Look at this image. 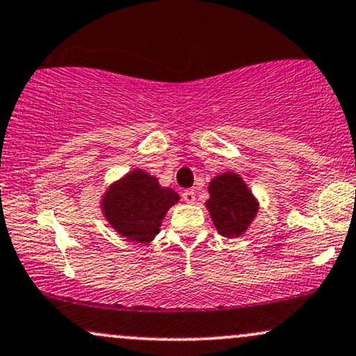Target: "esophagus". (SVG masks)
<instances>
[{
	"instance_id": "1",
	"label": "esophagus",
	"mask_w": 356,
	"mask_h": 356,
	"mask_svg": "<svg viewBox=\"0 0 356 356\" xmlns=\"http://www.w3.org/2000/svg\"><path fill=\"white\" fill-rule=\"evenodd\" d=\"M182 199H184V202H187V204H192L195 201V192L192 191V189H187V191H184L182 192Z\"/></svg>"
}]
</instances>
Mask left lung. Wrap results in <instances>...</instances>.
I'll return each mask as SVG.
<instances>
[{
	"label": "left lung",
	"instance_id": "1",
	"mask_svg": "<svg viewBox=\"0 0 356 356\" xmlns=\"http://www.w3.org/2000/svg\"><path fill=\"white\" fill-rule=\"evenodd\" d=\"M206 207L216 229L224 238H239L256 218L259 204L239 174L224 172L209 182Z\"/></svg>",
	"mask_w": 356,
	"mask_h": 356
}]
</instances>
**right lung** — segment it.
Returning <instances> with one entry per match:
<instances>
[{
  "mask_svg": "<svg viewBox=\"0 0 356 356\" xmlns=\"http://www.w3.org/2000/svg\"><path fill=\"white\" fill-rule=\"evenodd\" d=\"M179 202V194L162 187L157 177L136 169L113 182L102 197V212L122 238L150 243L161 231L167 211Z\"/></svg>",
  "mask_w": 356,
  "mask_h": 356,
  "instance_id": "right-lung-1",
  "label": "right lung"
}]
</instances>
